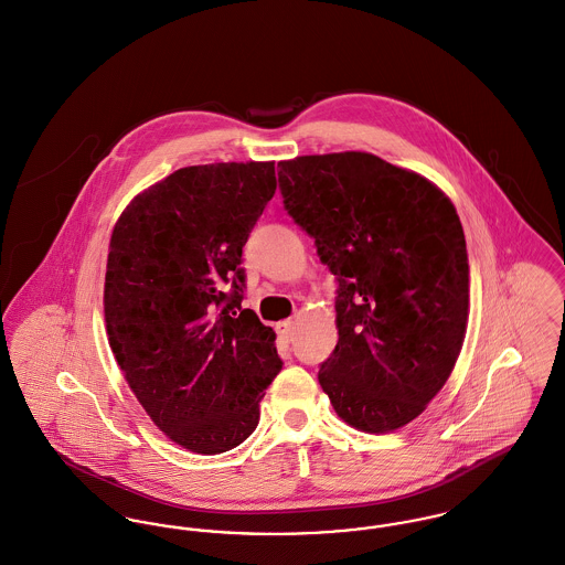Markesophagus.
<instances>
[{
  "instance_id": "1",
  "label": "esophagus",
  "mask_w": 565,
  "mask_h": 565,
  "mask_svg": "<svg viewBox=\"0 0 565 565\" xmlns=\"http://www.w3.org/2000/svg\"><path fill=\"white\" fill-rule=\"evenodd\" d=\"M278 332L282 334V339H285V341H294V334H296V323H294L291 319H287V321H282V323L278 326Z\"/></svg>"
}]
</instances>
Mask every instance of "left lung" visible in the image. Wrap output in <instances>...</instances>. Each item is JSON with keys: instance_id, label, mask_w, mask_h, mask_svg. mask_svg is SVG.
I'll return each mask as SVG.
<instances>
[{"instance_id": "1", "label": "left lung", "mask_w": 565, "mask_h": 565, "mask_svg": "<svg viewBox=\"0 0 565 565\" xmlns=\"http://www.w3.org/2000/svg\"><path fill=\"white\" fill-rule=\"evenodd\" d=\"M287 213L337 278L339 343L319 384L352 427L386 434L449 380L468 321V255L454 203L371 153L278 161Z\"/></svg>"}]
</instances>
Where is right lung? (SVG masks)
Listing matches in <instances>:
<instances>
[{
	"instance_id": "obj_1",
	"label": "right lung",
	"mask_w": 565,
	"mask_h": 565,
	"mask_svg": "<svg viewBox=\"0 0 565 565\" xmlns=\"http://www.w3.org/2000/svg\"><path fill=\"white\" fill-rule=\"evenodd\" d=\"M274 192V161L181 168L138 194L109 239V348L154 425L194 454L242 445L282 369L274 330L242 308V253Z\"/></svg>"
}]
</instances>
